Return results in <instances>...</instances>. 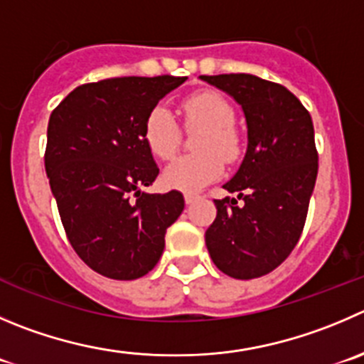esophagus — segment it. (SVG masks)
<instances>
[{
	"label": "esophagus",
	"mask_w": 364,
	"mask_h": 364,
	"mask_svg": "<svg viewBox=\"0 0 364 364\" xmlns=\"http://www.w3.org/2000/svg\"><path fill=\"white\" fill-rule=\"evenodd\" d=\"M184 200H186V205H193V203H195L196 200H198V196L193 195V193H186Z\"/></svg>",
	"instance_id": "34e87169"
}]
</instances>
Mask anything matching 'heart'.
<instances>
[{
	"mask_svg": "<svg viewBox=\"0 0 364 364\" xmlns=\"http://www.w3.org/2000/svg\"><path fill=\"white\" fill-rule=\"evenodd\" d=\"M188 127H203L198 137V154L182 155L164 168L162 178L169 188L196 193L223 175L225 161L241 157V141L234 130L236 114L225 96L214 91L196 92L182 102ZM144 139L151 154L171 159L182 141V128L171 110L159 103L144 121Z\"/></svg>",
	"mask_w": 364,
	"mask_h": 364,
	"instance_id": "heart-1",
	"label": "heart"
}]
</instances>
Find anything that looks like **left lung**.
I'll return each mask as SVG.
<instances>
[{
    "instance_id": "1",
    "label": "left lung",
    "mask_w": 364,
    "mask_h": 364,
    "mask_svg": "<svg viewBox=\"0 0 364 364\" xmlns=\"http://www.w3.org/2000/svg\"><path fill=\"white\" fill-rule=\"evenodd\" d=\"M200 78L240 103L248 128L243 162L223 186L237 198L214 200L207 250L228 277L257 279L288 259L304 230L318 175L313 119L275 82L247 73Z\"/></svg>"
}]
</instances>
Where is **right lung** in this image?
Segmentation results:
<instances>
[{
  "instance_id": "1",
  "label": "right lung",
  "mask_w": 364,
  "mask_h": 364,
  "mask_svg": "<svg viewBox=\"0 0 364 364\" xmlns=\"http://www.w3.org/2000/svg\"><path fill=\"white\" fill-rule=\"evenodd\" d=\"M188 76H121L69 92L48 123L44 154L65 236L100 275L134 280L154 269L166 228L184 210L178 191L151 195L159 168L144 139L150 110Z\"/></svg>"
}]
</instances>
